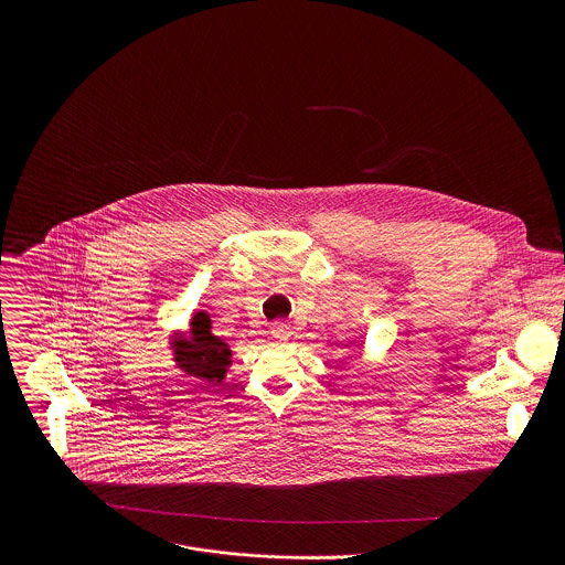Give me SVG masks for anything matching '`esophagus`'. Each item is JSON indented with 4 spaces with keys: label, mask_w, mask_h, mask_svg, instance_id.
<instances>
[{
    "label": "esophagus",
    "mask_w": 565,
    "mask_h": 565,
    "mask_svg": "<svg viewBox=\"0 0 565 565\" xmlns=\"http://www.w3.org/2000/svg\"><path fill=\"white\" fill-rule=\"evenodd\" d=\"M271 337L276 339V341H287L289 337H291V328H289V323L285 322H274L271 323Z\"/></svg>",
    "instance_id": "esophagus-1"
}]
</instances>
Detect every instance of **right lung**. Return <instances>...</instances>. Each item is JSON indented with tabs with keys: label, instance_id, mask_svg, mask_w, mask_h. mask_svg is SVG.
Here are the masks:
<instances>
[{
	"label": "right lung",
	"instance_id": "1",
	"mask_svg": "<svg viewBox=\"0 0 565 565\" xmlns=\"http://www.w3.org/2000/svg\"><path fill=\"white\" fill-rule=\"evenodd\" d=\"M231 348L220 337L211 332V320L206 313H195L191 320L189 339L173 343V361L180 370L206 383H222L226 379V367L231 365Z\"/></svg>",
	"mask_w": 565,
	"mask_h": 565
}]
</instances>
